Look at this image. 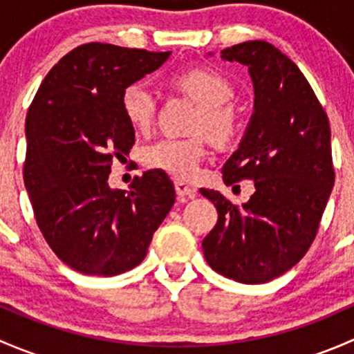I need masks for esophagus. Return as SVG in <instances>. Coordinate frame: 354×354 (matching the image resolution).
Segmentation results:
<instances>
[{"label":"esophagus","mask_w":354,"mask_h":354,"mask_svg":"<svg viewBox=\"0 0 354 354\" xmlns=\"http://www.w3.org/2000/svg\"><path fill=\"white\" fill-rule=\"evenodd\" d=\"M174 190H176V194L180 195V197H190L192 198L197 195V188L183 180H174Z\"/></svg>","instance_id":"obj_1"}]
</instances>
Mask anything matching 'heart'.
Wrapping results in <instances>:
<instances>
[{"label":"heart","instance_id":"b5f03b06","mask_svg":"<svg viewBox=\"0 0 354 354\" xmlns=\"http://www.w3.org/2000/svg\"><path fill=\"white\" fill-rule=\"evenodd\" d=\"M173 82L200 104L195 130H205L217 142H227L234 137L238 111L231 101L236 91L230 78L212 68L197 66L174 73ZM120 106L124 120L135 130L145 131L151 128L156 116V97L147 84H128L121 92ZM205 154V142L200 137H162L142 151V160L152 169L178 178H194Z\"/></svg>","mask_w":354,"mask_h":354}]
</instances>
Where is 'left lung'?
<instances>
[{"instance_id":"left-lung-1","label":"left lung","mask_w":354,"mask_h":354,"mask_svg":"<svg viewBox=\"0 0 354 354\" xmlns=\"http://www.w3.org/2000/svg\"><path fill=\"white\" fill-rule=\"evenodd\" d=\"M223 58L248 66L255 87L252 123L223 178L253 181L255 194L234 205L221 192L200 190L217 209L202 248L216 272L260 284L288 272L315 240L335 178L330 124L305 75L272 44L241 42Z\"/></svg>"}]
</instances>
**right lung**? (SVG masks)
<instances>
[{
  "mask_svg": "<svg viewBox=\"0 0 354 354\" xmlns=\"http://www.w3.org/2000/svg\"><path fill=\"white\" fill-rule=\"evenodd\" d=\"M169 53L82 44L42 80L25 120V188L42 236L59 260L87 276H118L147 255L173 207L164 171L137 176L131 190H113V159L135 144L120 97Z\"/></svg>",
  "mask_w": 354,
  "mask_h": 354,
  "instance_id": "obj_1",
  "label": "right lung"
}]
</instances>
